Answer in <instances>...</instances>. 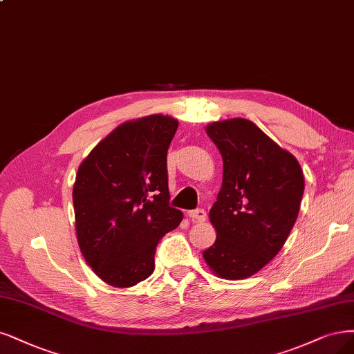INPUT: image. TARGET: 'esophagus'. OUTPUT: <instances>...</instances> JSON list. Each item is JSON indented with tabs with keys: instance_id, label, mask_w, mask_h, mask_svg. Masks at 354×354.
<instances>
[{
	"instance_id": "34e87169",
	"label": "esophagus",
	"mask_w": 354,
	"mask_h": 354,
	"mask_svg": "<svg viewBox=\"0 0 354 354\" xmlns=\"http://www.w3.org/2000/svg\"><path fill=\"white\" fill-rule=\"evenodd\" d=\"M189 218L192 219V221H198V223H203L206 219V212L203 209H196V211H190L189 214Z\"/></svg>"
}]
</instances>
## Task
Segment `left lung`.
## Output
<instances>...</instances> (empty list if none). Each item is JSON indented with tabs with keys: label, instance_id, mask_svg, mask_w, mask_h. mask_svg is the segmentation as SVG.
<instances>
[{
	"label": "left lung",
	"instance_id": "8db88e82",
	"mask_svg": "<svg viewBox=\"0 0 354 354\" xmlns=\"http://www.w3.org/2000/svg\"><path fill=\"white\" fill-rule=\"evenodd\" d=\"M205 130L223 156V185L209 211L216 239L203 259L216 277L243 279L284 246L299 215L303 171L250 120L214 121Z\"/></svg>",
	"mask_w": 354,
	"mask_h": 354
}]
</instances>
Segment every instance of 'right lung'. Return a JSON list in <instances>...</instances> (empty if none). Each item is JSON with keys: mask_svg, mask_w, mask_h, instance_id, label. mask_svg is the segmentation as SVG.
Here are the masks:
<instances>
[{"mask_svg": "<svg viewBox=\"0 0 354 354\" xmlns=\"http://www.w3.org/2000/svg\"><path fill=\"white\" fill-rule=\"evenodd\" d=\"M178 127L169 115L129 120L79 165L73 185L76 237L84 261L104 283L127 288L155 268L158 241L178 227L169 206L167 151Z\"/></svg>", "mask_w": 354, "mask_h": 354, "instance_id": "obj_1", "label": "right lung"}]
</instances>
